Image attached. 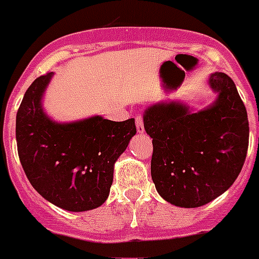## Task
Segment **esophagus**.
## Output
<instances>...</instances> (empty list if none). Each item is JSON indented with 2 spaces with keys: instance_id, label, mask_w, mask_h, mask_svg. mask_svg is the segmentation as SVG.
I'll use <instances>...</instances> for the list:
<instances>
[{
  "instance_id": "1",
  "label": "esophagus",
  "mask_w": 259,
  "mask_h": 259,
  "mask_svg": "<svg viewBox=\"0 0 259 259\" xmlns=\"http://www.w3.org/2000/svg\"><path fill=\"white\" fill-rule=\"evenodd\" d=\"M135 120H136L137 132H139V134H144V132H145V128H144V119H142L141 114H137Z\"/></svg>"
}]
</instances>
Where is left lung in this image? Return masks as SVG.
<instances>
[{
  "instance_id": "8db88e82",
  "label": "left lung",
  "mask_w": 259,
  "mask_h": 259,
  "mask_svg": "<svg viewBox=\"0 0 259 259\" xmlns=\"http://www.w3.org/2000/svg\"><path fill=\"white\" fill-rule=\"evenodd\" d=\"M208 82L217 99L203 110L172 101L144 114L153 139L151 179L159 195L177 207H201L222 195L246 158L248 114L234 80L215 72Z\"/></svg>"
}]
</instances>
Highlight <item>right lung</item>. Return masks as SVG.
Returning a JSON list of instances; mask_svg holds the SVG:
<instances>
[{
  "mask_svg": "<svg viewBox=\"0 0 259 259\" xmlns=\"http://www.w3.org/2000/svg\"><path fill=\"white\" fill-rule=\"evenodd\" d=\"M54 73L38 77L16 114V144L28 180L56 207L84 212L105 203L114 163L136 135L135 119L113 122L100 115L72 123L52 120L42 96Z\"/></svg>",
  "mask_w": 259,
  "mask_h": 259,
  "instance_id": "obj_1",
  "label": "right lung"
}]
</instances>
